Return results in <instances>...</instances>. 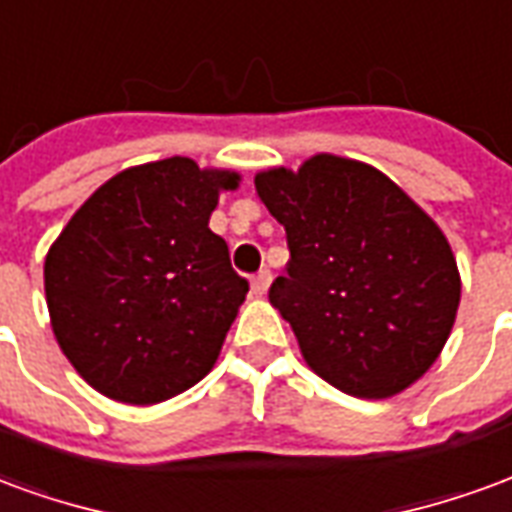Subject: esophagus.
Masks as SVG:
<instances>
[{
  "instance_id": "obj_1",
  "label": "esophagus",
  "mask_w": 512,
  "mask_h": 512,
  "mask_svg": "<svg viewBox=\"0 0 512 512\" xmlns=\"http://www.w3.org/2000/svg\"><path fill=\"white\" fill-rule=\"evenodd\" d=\"M268 285H271V271H266V268L257 271L255 277H252V293H255V296H263L268 290Z\"/></svg>"
}]
</instances>
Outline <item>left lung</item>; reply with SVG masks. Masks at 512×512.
Wrapping results in <instances>:
<instances>
[{"label": "left lung", "instance_id": "1", "mask_svg": "<svg viewBox=\"0 0 512 512\" xmlns=\"http://www.w3.org/2000/svg\"><path fill=\"white\" fill-rule=\"evenodd\" d=\"M255 189L288 233V277L268 301L307 367L365 400L417 384L461 304V271L439 224L381 169L334 153L260 169Z\"/></svg>", "mask_w": 512, "mask_h": 512}]
</instances>
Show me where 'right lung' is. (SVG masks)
Listing matches in <instances>:
<instances>
[{"mask_svg":"<svg viewBox=\"0 0 512 512\" xmlns=\"http://www.w3.org/2000/svg\"><path fill=\"white\" fill-rule=\"evenodd\" d=\"M241 172L172 156L82 202L46 252L51 332L109 400L156 406L208 376L249 293L208 222Z\"/></svg>","mask_w":512,"mask_h":512,"instance_id":"1","label":"right lung"}]
</instances>
